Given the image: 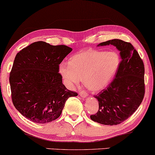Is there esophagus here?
Returning <instances> with one entry per match:
<instances>
[{
    "mask_svg": "<svg viewBox=\"0 0 155 155\" xmlns=\"http://www.w3.org/2000/svg\"><path fill=\"white\" fill-rule=\"evenodd\" d=\"M79 94L81 97H84V98L87 96V92H85V91H81V92H79Z\"/></svg>",
    "mask_w": 155,
    "mask_h": 155,
    "instance_id": "obj_1",
    "label": "esophagus"
}]
</instances>
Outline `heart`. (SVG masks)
Instances as JSON below:
<instances>
[{
  "instance_id": "heart-1",
  "label": "heart",
  "mask_w": 155,
  "mask_h": 155,
  "mask_svg": "<svg viewBox=\"0 0 155 155\" xmlns=\"http://www.w3.org/2000/svg\"><path fill=\"white\" fill-rule=\"evenodd\" d=\"M121 58L115 50H87L75 54L70 63L59 65V74L68 88L73 89L81 81L92 92H100L113 81L120 67Z\"/></svg>"
}]
</instances>
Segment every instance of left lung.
<instances>
[{"label":"left lung","mask_w":155,"mask_h":155,"mask_svg":"<svg viewBox=\"0 0 155 155\" xmlns=\"http://www.w3.org/2000/svg\"><path fill=\"white\" fill-rule=\"evenodd\" d=\"M113 45L120 51L121 62L114 79L94 95L99 110L90 118L104 125H118L133 115L142 102L145 93L144 65L130 42L114 39L99 45Z\"/></svg>","instance_id":"1"}]
</instances>
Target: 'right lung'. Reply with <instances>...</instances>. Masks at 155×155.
I'll list each match as a JSON object with an SVG mask.
<instances>
[{
    "label": "right lung",
    "instance_id": "obj_1",
    "mask_svg": "<svg viewBox=\"0 0 155 155\" xmlns=\"http://www.w3.org/2000/svg\"><path fill=\"white\" fill-rule=\"evenodd\" d=\"M72 48L35 42L15 57L9 76L12 100L23 116L37 124L59 118L66 100L77 96L63 84L59 65Z\"/></svg>",
    "mask_w": 155,
    "mask_h": 155
}]
</instances>
